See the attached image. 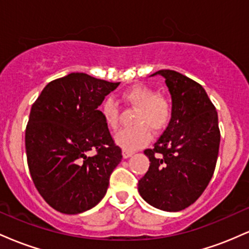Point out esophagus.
<instances>
[{"label": "esophagus", "mask_w": 249, "mask_h": 249, "mask_svg": "<svg viewBox=\"0 0 249 249\" xmlns=\"http://www.w3.org/2000/svg\"><path fill=\"white\" fill-rule=\"evenodd\" d=\"M132 154H133L132 151H126V150H123V158L127 159V158H130V157L132 156Z\"/></svg>", "instance_id": "34e87169"}]
</instances>
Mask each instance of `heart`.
Listing matches in <instances>:
<instances>
[{"label":"heart","mask_w":249,"mask_h":249,"mask_svg":"<svg viewBox=\"0 0 249 249\" xmlns=\"http://www.w3.org/2000/svg\"><path fill=\"white\" fill-rule=\"evenodd\" d=\"M123 99L138 107L134 123L136 126L125 128L116 136L115 141L123 150L133 151L144 146L151 139L150 127L154 132L165 130L172 116V105L167 98L158 96V92L147 85H133L122 93ZM101 115L105 124L111 130L119 126V105L112 97L102 102Z\"/></svg>","instance_id":"1"}]
</instances>
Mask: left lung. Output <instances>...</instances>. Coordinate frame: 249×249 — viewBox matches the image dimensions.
I'll use <instances>...</instances> for the list:
<instances>
[{"label":"left lung","mask_w":249,"mask_h":249,"mask_svg":"<svg viewBox=\"0 0 249 249\" xmlns=\"http://www.w3.org/2000/svg\"><path fill=\"white\" fill-rule=\"evenodd\" d=\"M154 75L165 78L172 116L153 148L144 151L150 167L138 191L151 206L179 212L201 196L213 177L220 145L218 113L199 83L173 70Z\"/></svg>","instance_id":"left-lung-1"}]
</instances>
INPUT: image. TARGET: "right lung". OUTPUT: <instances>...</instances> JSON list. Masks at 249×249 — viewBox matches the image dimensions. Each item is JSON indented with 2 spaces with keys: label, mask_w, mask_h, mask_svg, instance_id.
Masks as SVG:
<instances>
[{
  "label": "right lung",
  "mask_w": 249,
  "mask_h": 249,
  "mask_svg": "<svg viewBox=\"0 0 249 249\" xmlns=\"http://www.w3.org/2000/svg\"><path fill=\"white\" fill-rule=\"evenodd\" d=\"M119 83L72 72L47 85L25 128L28 166L43 199L58 212L78 214L104 198L122 150L98 107ZM95 150V156H87Z\"/></svg>",
  "instance_id": "right-lung-1"
}]
</instances>
